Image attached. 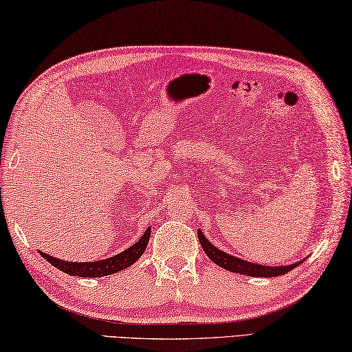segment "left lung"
<instances>
[{
	"instance_id": "obj_1",
	"label": "left lung",
	"mask_w": 352,
	"mask_h": 352,
	"mask_svg": "<svg viewBox=\"0 0 352 352\" xmlns=\"http://www.w3.org/2000/svg\"><path fill=\"white\" fill-rule=\"evenodd\" d=\"M198 238L201 241L202 249L206 252V255L210 258L214 264H218L219 267L229 270V272H235V274H241L248 276H261V278H267V276L285 275L289 272V270L295 269L305 261L301 260L294 264H286V266H263V264L245 261V260H241V258L233 256L230 254H226L223 250H219L217 245H213L210 241H208V239L204 236V233H202L199 229H198Z\"/></svg>"
}]
</instances>
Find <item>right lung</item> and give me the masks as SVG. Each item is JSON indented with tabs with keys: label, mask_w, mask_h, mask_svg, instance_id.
Here are the masks:
<instances>
[{
	"label": "right lung",
	"mask_w": 352,
	"mask_h": 352,
	"mask_svg": "<svg viewBox=\"0 0 352 352\" xmlns=\"http://www.w3.org/2000/svg\"><path fill=\"white\" fill-rule=\"evenodd\" d=\"M150 235H151V227H148L138 243L129 245L128 249L120 252V254L107 258V260L88 261V263H72V261L60 260V258L49 256L47 254H43V252H40V255L45 258L46 261L51 263L54 267L60 269L61 272H65L67 275L85 276V278H88V276L89 278H97V276H107V275H113V274L120 272V270L129 267L131 264L138 261L146 249V244H148V241H150Z\"/></svg>",
	"instance_id": "obj_1"
}]
</instances>
